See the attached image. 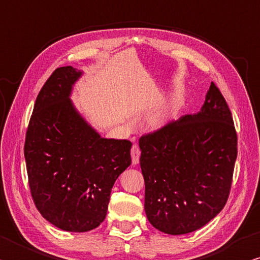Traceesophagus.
Listing matches in <instances>:
<instances>
[{
    "label": "esophagus",
    "mask_w": 260,
    "mask_h": 260,
    "mask_svg": "<svg viewBox=\"0 0 260 260\" xmlns=\"http://www.w3.org/2000/svg\"><path fill=\"white\" fill-rule=\"evenodd\" d=\"M131 154H132V164L138 165L140 162V155H141V151H140L138 145L132 146Z\"/></svg>",
    "instance_id": "34e87169"
}]
</instances>
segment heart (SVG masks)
<instances>
[{"label":"heart","instance_id":"obj_1","mask_svg":"<svg viewBox=\"0 0 260 260\" xmlns=\"http://www.w3.org/2000/svg\"><path fill=\"white\" fill-rule=\"evenodd\" d=\"M182 106L181 95L173 92L166 100L155 107L145 118L146 126L151 131H160L166 128L175 119Z\"/></svg>","mask_w":260,"mask_h":260}]
</instances>
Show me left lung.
Returning a JSON list of instances; mask_svg holds the SVG:
<instances>
[{"label":"left lung","instance_id":"1","mask_svg":"<svg viewBox=\"0 0 260 260\" xmlns=\"http://www.w3.org/2000/svg\"><path fill=\"white\" fill-rule=\"evenodd\" d=\"M139 145L144 210L153 228L172 235L191 233L224 208L238 138L230 108L214 83L199 112L142 136Z\"/></svg>","mask_w":260,"mask_h":260}]
</instances>
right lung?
I'll use <instances>...</instances> for the list:
<instances>
[{"instance_id":"add662e5","label":"right lung","mask_w":260,"mask_h":260,"mask_svg":"<svg viewBox=\"0 0 260 260\" xmlns=\"http://www.w3.org/2000/svg\"><path fill=\"white\" fill-rule=\"evenodd\" d=\"M83 72L55 69L37 95L26 133L31 197L41 215L68 232H87L107 216L111 188L129 166L132 143L105 139L72 101Z\"/></svg>"}]
</instances>
